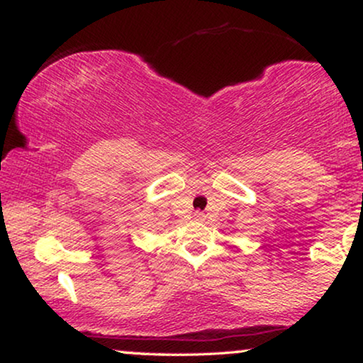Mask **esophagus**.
I'll return each instance as SVG.
<instances>
[{"label": "esophagus", "instance_id": "34e87169", "mask_svg": "<svg viewBox=\"0 0 363 363\" xmlns=\"http://www.w3.org/2000/svg\"><path fill=\"white\" fill-rule=\"evenodd\" d=\"M205 218H206V215L203 211H195V220L196 221H205Z\"/></svg>", "mask_w": 363, "mask_h": 363}]
</instances>
